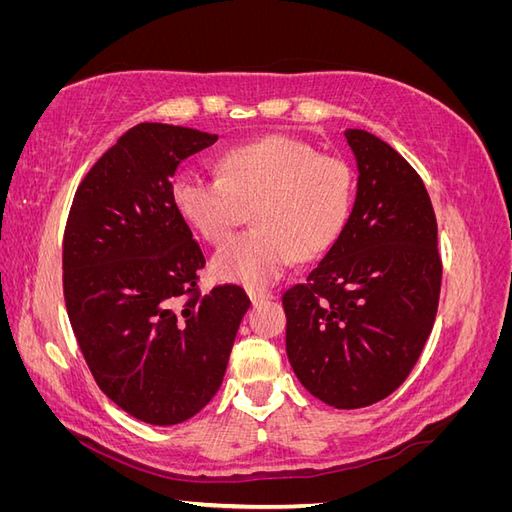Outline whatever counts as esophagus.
Here are the masks:
<instances>
[{
  "label": "esophagus",
  "instance_id": "obj_1",
  "mask_svg": "<svg viewBox=\"0 0 512 512\" xmlns=\"http://www.w3.org/2000/svg\"><path fill=\"white\" fill-rule=\"evenodd\" d=\"M247 294H250V301H252L254 305H258V303H265V301H271V299H275V292H271V290H258V288H247Z\"/></svg>",
  "mask_w": 512,
  "mask_h": 512
}]
</instances>
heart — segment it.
Returning <instances> with one entry per match:
<instances>
[{"label": "heart", "mask_w": 512, "mask_h": 512, "mask_svg": "<svg viewBox=\"0 0 512 512\" xmlns=\"http://www.w3.org/2000/svg\"><path fill=\"white\" fill-rule=\"evenodd\" d=\"M222 177L183 168L170 185L181 218L205 241L224 243L250 215L256 226L213 256V275L269 286L297 256L312 258L337 239L352 207V173L337 158L290 136L230 149Z\"/></svg>", "instance_id": "heart-1"}]
</instances>
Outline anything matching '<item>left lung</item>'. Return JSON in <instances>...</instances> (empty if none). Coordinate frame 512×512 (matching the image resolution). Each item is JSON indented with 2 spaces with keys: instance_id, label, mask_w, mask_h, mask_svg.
Returning <instances> with one entry per match:
<instances>
[{
  "instance_id": "left-lung-1",
  "label": "left lung",
  "mask_w": 512,
  "mask_h": 512,
  "mask_svg": "<svg viewBox=\"0 0 512 512\" xmlns=\"http://www.w3.org/2000/svg\"><path fill=\"white\" fill-rule=\"evenodd\" d=\"M356 196L305 284L284 292L286 352L305 389L337 410L389 397L438 312V224L416 170L365 130H346Z\"/></svg>"
}]
</instances>
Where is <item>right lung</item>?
Returning <instances> with one entry per match:
<instances>
[{
	"instance_id": "add662e5",
	"label": "right lung",
	"mask_w": 512,
	"mask_h": 512,
	"mask_svg": "<svg viewBox=\"0 0 512 512\" xmlns=\"http://www.w3.org/2000/svg\"><path fill=\"white\" fill-rule=\"evenodd\" d=\"M218 134L138 123L89 170L64 235V297L102 393L149 425H177L222 386L250 299L200 294L205 256L170 196L177 166Z\"/></svg>"
}]
</instances>
